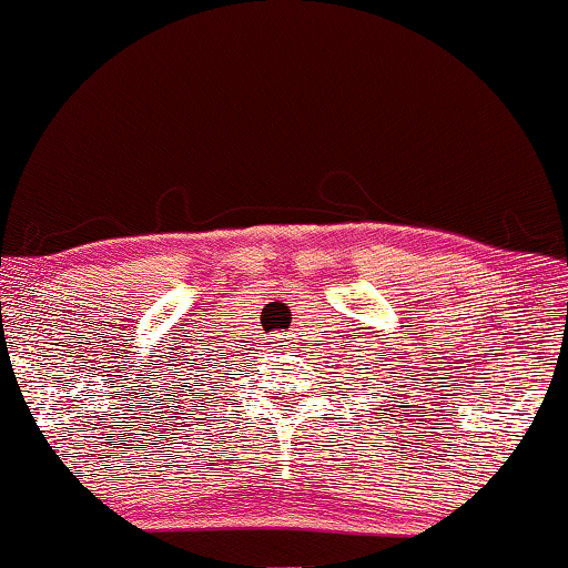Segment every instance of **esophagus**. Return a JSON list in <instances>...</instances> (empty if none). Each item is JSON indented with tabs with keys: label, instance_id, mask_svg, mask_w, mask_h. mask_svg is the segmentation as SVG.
<instances>
[{
	"label": "esophagus",
	"instance_id": "34e87169",
	"mask_svg": "<svg viewBox=\"0 0 568 568\" xmlns=\"http://www.w3.org/2000/svg\"><path fill=\"white\" fill-rule=\"evenodd\" d=\"M268 347H274V349L292 347V344H290V336H286V334H271V336H268Z\"/></svg>",
	"mask_w": 568,
	"mask_h": 568
}]
</instances>
